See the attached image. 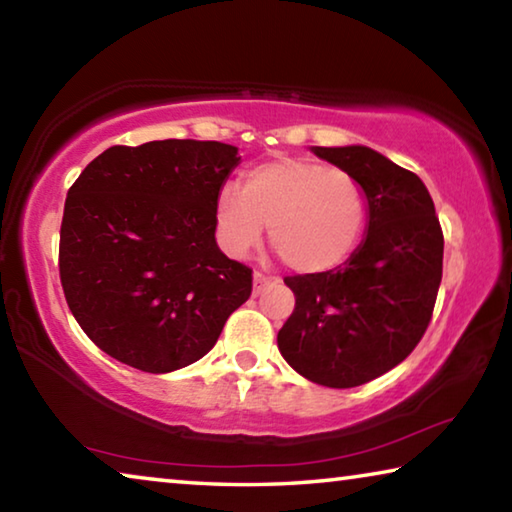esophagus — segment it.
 <instances>
[{
  "label": "esophagus",
  "instance_id": "esophagus-1",
  "mask_svg": "<svg viewBox=\"0 0 512 512\" xmlns=\"http://www.w3.org/2000/svg\"><path fill=\"white\" fill-rule=\"evenodd\" d=\"M268 282H271V277H266L264 273H259V271L253 273V293H255V296H259V293L266 289Z\"/></svg>",
  "mask_w": 512,
  "mask_h": 512
}]
</instances>
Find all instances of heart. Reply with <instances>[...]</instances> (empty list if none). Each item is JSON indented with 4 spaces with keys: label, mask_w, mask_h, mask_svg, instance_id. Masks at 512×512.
Listing matches in <instances>:
<instances>
[{
    "label": "heart",
    "mask_w": 512,
    "mask_h": 512,
    "mask_svg": "<svg viewBox=\"0 0 512 512\" xmlns=\"http://www.w3.org/2000/svg\"><path fill=\"white\" fill-rule=\"evenodd\" d=\"M359 180L307 158H275L248 169L241 192L223 187L214 203L216 235L244 257L264 237L298 273H325L348 262L366 230Z\"/></svg>",
    "instance_id": "obj_1"
}]
</instances>
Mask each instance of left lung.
Masks as SVG:
<instances>
[{
  "instance_id": "obj_1",
  "label": "left lung",
  "mask_w": 512,
  "mask_h": 512,
  "mask_svg": "<svg viewBox=\"0 0 512 512\" xmlns=\"http://www.w3.org/2000/svg\"><path fill=\"white\" fill-rule=\"evenodd\" d=\"M359 180L366 237L325 273L284 277L296 309L277 332L289 366L314 384L354 388L420 343L443 280V230L422 180L368 146H311Z\"/></svg>"
}]
</instances>
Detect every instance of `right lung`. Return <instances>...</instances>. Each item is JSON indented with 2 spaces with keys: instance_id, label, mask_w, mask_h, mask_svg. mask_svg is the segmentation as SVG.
<instances>
[{
  "instance_id": "right-lung-1",
  "label": "right lung",
  "mask_w": 512,
  "mask_h": 512,
  "mask_svg": "<svg viewBox=\"0 0 512 512\" xmlns=\"http://www.w3.org/2000/svg\"><path fill=\"white\" fill-rule=\"evenodd\" d=\"M239 162L223 142L110 146L69 187L60 282L112 359L153 375L185 368L250 298L253 271L214 237L216 196Z\"/></svg>"
}]
</instances>
